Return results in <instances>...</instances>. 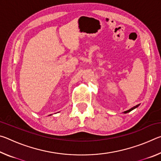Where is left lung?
<instances>
[{
  "instance_id": "left-lung-1",
  "label": "left lung",
  "mask_w": 161,
  "mask_h": 161,
  "mask_svg": "<svg viewBox=\"0 0 161 161\" xmlns=\"http://www.w3.org/2000/svg\"><path fill=\"white\" fill-rule=\"evenodd\" d=\"M138 106H139V104H138V105H136V106H135V107H133V108H130L129 110H127V111H124V114H126V113H129V112H130V111H131L132 110H133L134 109V108H137Z\"/></svg>"
}]
</instances>
